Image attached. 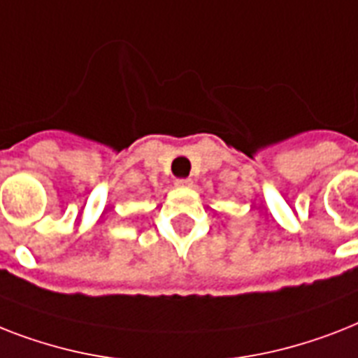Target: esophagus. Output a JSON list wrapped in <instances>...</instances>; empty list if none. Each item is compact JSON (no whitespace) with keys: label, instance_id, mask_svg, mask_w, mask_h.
Returning <instances> with one entry per match:
<instances>
[{"label":"esophagus","instance_id":"esophagus-1","mask_svg":"<svg viewBox=\"0 0 358 358\" xmlns=\"http://www.w3.org/2000/svg\"><path fill=\"white\" fill-rule=\"evenodd\" d=\"M174 185H176V187H191V185H193V180H191V178H176V180H174Z\"/></svg>","mask_w":358,"mask_h":358}]
</instances>
